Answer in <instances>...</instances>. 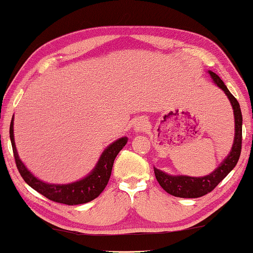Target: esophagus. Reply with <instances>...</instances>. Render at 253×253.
<instances>
[{"label": "esophagus", "mask_w": 253, "mask_h": 253, "mask_svg": "<svg viewBox=\"0 0 253 253\" xmlns=\"http://www.w3.org/2000/svg\"><path fill=\"white\" fill-rule=\"evenodd\" d=\"M147 127H148L147 120L139 119L138 121H136L135 126H134V130H135L136 132H142V131H144V130H147Z\"/></svg>", "instance_id": "obj_1"}]
</instances>
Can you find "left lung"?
I'll list each match as a JSON object with an SVG mask.
<instances>
[{
    "instance_id": "left-lung-1",
    "label": "left lung",
    "mask_w": 253,
    "mask_h": 253,
    "mask_svg": "<svg viewBox=\"0 0 253 253\" xmlns=\"http://www.w3.org/2000/svg\"><path fill=\"white\" fill-rule=\"evenodd\" d=\"M212 80L220 88H222L225 94L229 97L234 112V122H236V136L232 145L231 152L227 159L221 163L218 169L214 170L209 175L202 176V178H192V176L184 175H169L161 170L154 169L157 181L161 185L163 190L171 194V196L178 198H200L205 194L211 192L225 176H227L239 161L241 154L242 147V113L238 100L234 97L225 86L222 80L219 78L214 72L209 71Z\"/></svg>"
}]
</instances>
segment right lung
I'll return each instance as SVG.
<instances>
[{
	"instance_id": "add662e5",
	"label": "right lung",
	"mask_w": 253,
	"mask_h": 253,
	"mask_svg": "<svg viewBox=\"0 0 253 253\" xmlns=\"http://www.w3.org/2000/svg\"><path fill=\"white\" fill-rule=\"evenodd\" d=\"M10 138L16 168L25 182L31 188H33L35 191H38L42 196L47 198L48 200L63 203V205L68 206L82 205V203L94 200L95 198L100 196L109 182L115 158H117L118 153L121 151L127 142L126 138H121L112 144H110L104 150V152L102 153L100 160L97 162L94 170L92 171V173L83 180L70 184H47L35 178L26 169L25 166L20 160L19 156H17L14 143V135H13V119L10 124Z\"/></svg>"
}]
</instances>
